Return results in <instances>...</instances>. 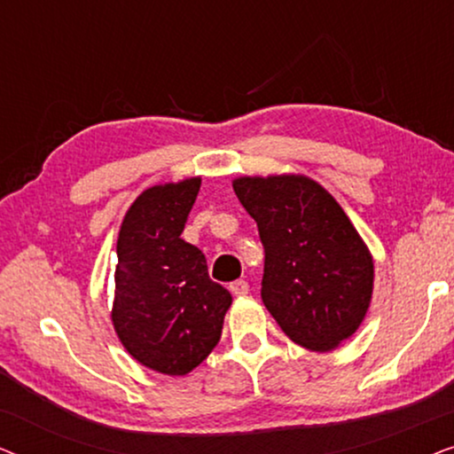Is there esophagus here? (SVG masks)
<instances>
[{
  "instance_id": "esophagus-1",
  "label": "esophagus",
  "mask_w": 454,
  "mask_h": 454,
  "mask_svg": "<svg viewBox=\"0 0 454 454\" xmlns=\"http://www.w3.org/2000/svg\"><path fill=\"white\" fill-rule=\"evenodd\" d=\"M229 291H231V294L235 295V297H244V295H247V291H250V285H247L246 281H235V283H231L229 285Z\"/></svg>"
}]
</instances>
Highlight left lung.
Returning <instances> with one entry per match:
<instances>
[{"instance_id": "obj_1", "label": "left lung", "mask_w": 454, "mask_h": 454, "mask_svg": "<svg viewBox=\"0 0 454 454\" xmlns=\"http://www.w3.org/2000/svg\"><path fill=\"white\" fill-rule=\"evenodd\" d=\"M264 246L262 301L294 343L333 351L368 314L374 258L328 190L300 173L233 179Z\"/></svg>"}]
</instances>
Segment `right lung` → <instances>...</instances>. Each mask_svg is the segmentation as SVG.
Returning <instances> with one entry per match:
<instances>
[{
  "label": "right lung",
  "mask_w": 454,
  "mask_h": 454,
  "mask_svg": "<svg viewBox=\"0 0 454 454\" xmlns=\"http://www.w3.org/2000/svg\"><path fill=\"white\" fill-rule=\"evenodd\" d=\"M200 177L146 188L117 235V339L136 362L167 376H185L219 343L231 294L208 277L204 254L184 241Z\"/></svg>",
  "instance_id": "1"
}]
</instances>
